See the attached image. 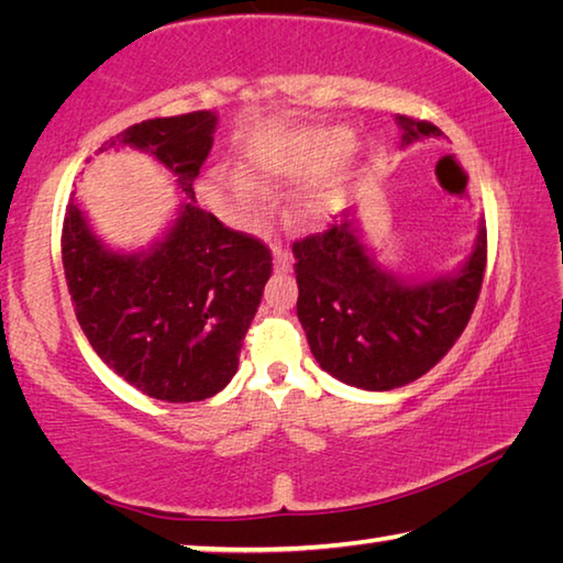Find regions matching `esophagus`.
Returning a JSON list of instances; mask_svg holds the SVG:
<instances>
[{
  "instance_id": "esophagus-1",
  "label": "esophagus",
  "mask_w": 563,
  "mask_h": 563,
  "mask_svg": "<svg viewBox=\"0 0 563 563\" xmlns=\"http://www.w3.org/2000/svg\"><path fill=\"white\" fill-rule=\"evenodd\" d=\"M273 265L278 273H288L292 268V253L283 245H273Z\"/></svg>"
}]
</instances>
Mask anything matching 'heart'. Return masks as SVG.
I'll return each instance as SVG.
<instances>
[{"mask_svg": "<svg viewBox=\"0 0 563 563\" xmlns=\"http://www.w3.org/2000/svg\"><path fill=\"white\" fill-rule=\"evenodd\" d=\"M352 151V133L347 129H308L292 133L280 144H268L253 148L245 156V178L231 170H216L208 178V196L235 221L251 223L265 213V190L258 186H298L328 176L332 168L342 164ZM338 201L335 180H320V184L302 190L295 201V211L302 221H320L325 218Z\"/></svg>", "mask_w": 563, "mask_h": 563, "instance_id": "1", "label": "heart"}]
</instances>
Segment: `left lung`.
<instances>
[{"label": "left lung", "instance_id": "8db88e82", "mask_svg": "<svg viewBox=\"0 0 563 563\" xmlns=\"http://www.w3.org/2000/svg\"><path fill=\"white\" fill-rule=\"evenodd\" d=\"M402 146L440 139L430 121L397 117ZM298 320L320 367L340 383L385 393L440 362L470 322L487 268V228L454 273L405 280L362 243L355 208L325 233L292 243Z\"/></svg>", "mask_w": 563, "mask_h": 563}]
</instances>
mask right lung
Wrapping results in <instances>:
<instances>
[{
  "instance_id": "obj_1",
  "label": "right lung",
  "mask_w": 563,
  "mask_h": 563,
  "mask_svg": "<svg viewBox=\"0 0 563 563\" xmlns=\"http://www.w3.org/2000/svg\"><path fill=\"white\" fill-rule=\"evenodd\" d=\"M216 126L213 111L148 119L99 148L146 151L186 196L168 231L144 251H113L74 198L64 216V275L84 335L113 373L164 402H198L231 383L273 273L258 238L196 206L194 180Z\"/></svg>"
}]
</instances>
